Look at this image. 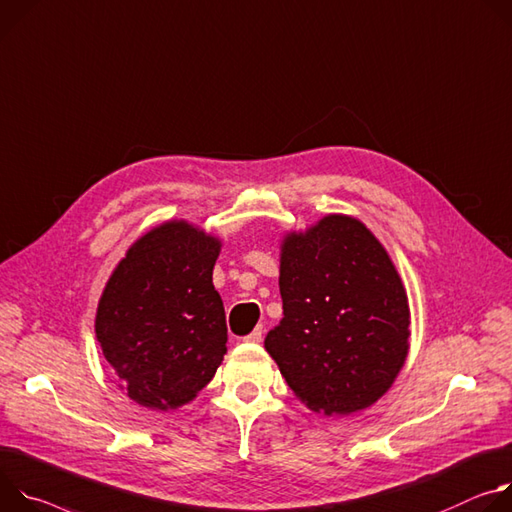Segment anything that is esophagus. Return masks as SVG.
I'll use <instances>...</instances> for the list:
<instances>
[{
    "label": "esophagus",
    "mask_w": 512,
    "mask_h": 512,
    "mask_svg": "<svg viewBox=\"0 0 512 512\" xmlns=\"http://www.w3.org/2000/svg\"><path fill=\"white\" fill-rule=\"evenodd\" d=\"M244 342H248V344H260V342H262V325H258L254 331H250V333L244 337Z\"/></svg>",
    "instance_id": "obj_1"
}]
</instances>
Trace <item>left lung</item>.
Instances as JSON below:
<instances>
[{"label": "left lung", "mask_w": 512, "mask_h": 512, "mask_svg": "<svg viewBox=\"0 0 512 512\" xmlns=\"http://www.w3.org/2000/svg\"><path fill=\"white\" fill-rule=\"evenodd\" d=\"M282 319L264 348L315 413L374 405L409 354V301L390 256L368 227L327 215L280 250Z\"/></svg>", "instance_id": "1"}]
</instances>
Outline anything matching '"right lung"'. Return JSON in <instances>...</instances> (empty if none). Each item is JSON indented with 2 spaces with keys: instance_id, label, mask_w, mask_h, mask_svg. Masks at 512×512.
I'll return each instance as SVG.
<instances>
[{
  "instance_id": "1",
  "label": "right lung",
  "mask_w": 512,
  "mask_h": 512,
  "mask_svg": "<svg viewBox=\"0 0 512 512\" xmlns=\"http://www.w3.org/2000/svg\"><path fill=\"white\" fill-rule=\"evenodd\" d=\"M219 240L187 221L142 236L109 276L95 335L132 401L154 411L193 401L227 352L213 266Z\"/></svg>"
}]
</instances>
